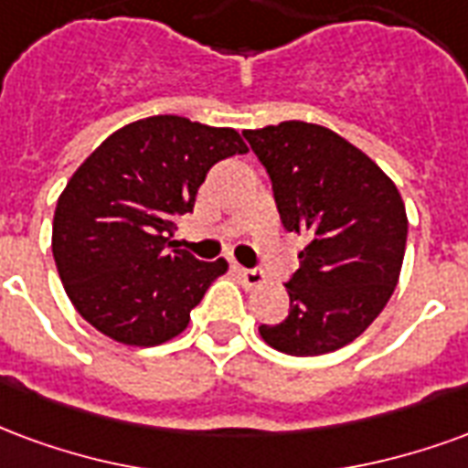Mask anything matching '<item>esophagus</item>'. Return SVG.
I'll use <instances>...</instances> for the list:
<instances>
[{"instance_id":"obj_1","label":"esophagus","mask_w":468,"mask_h":468,"mask_svg":"<svg viewBox=\"0 0 468 468\" xmlns=\"http://www.w3.org/2000/svg\"><path fill=\"white\" fill-rule=\"evenodd\" d=\"M239 276H241V282L247 286H261L267 282V274L261 271V269H241V267H234Z\"/></svg>"}]
</instances>
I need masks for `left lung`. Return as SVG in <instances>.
Returning <instances> with one entry per match:
<instances>
[{"label": "left lung", "mask_w": 468, "mask_h": 468, "mask_svg": "<svg viewBox=\"0 0 468 468\" xmlns=\"http://www.w3.org/2000/svg\"><path fill=\"white\" fill-rule=\"evenodd\" d=\"M244 136L271 176L286 231L309 237L286 284L289 316L259 334L292 356L342 349L394 294L407 249L404 199L374 159L322 124L282 122Z\"/></svg>", "instance_id": "left-lung-1"}]
</instances>
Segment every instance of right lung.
I'll use <instances>...</instances> for the list:
<instances>
[{"label":"right lung","mask_w":468,"mask_h":468,"mask_svg":"<svg viewBox=\"0 0 468 468\" xmlns=\"http://www.w3.org/2000/svg\"><path fill=\"white\" fill-rule=\"evenodd\" d=\"M247 152L231 126L159 114L117 129L81 162L57 201L52 251L84 322L126 346H159L186 329L229 264L179 249L174 219L194 209L214 164Z\"/></svg>","instance_id":"right-lung-1"}]
</instances>
